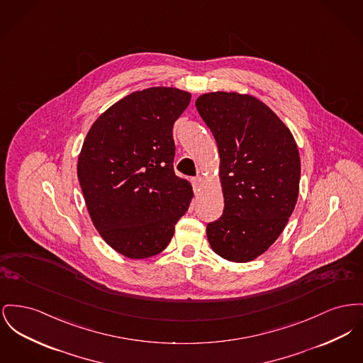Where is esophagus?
I'll use <instances>...</instances> for the list:
<instances>
[{
	"label": "esophagus",
	"mask_w": 363,
	"mask_h": 363,
	"mask_svg": "<svg viewBox=\"0 0 363 363\" xmlns=\"http://www.w3.org/2000/svg\"><path fill=\"white\" fill-rule=\"evenodd\" d=\"M201 181H203L201 177H194V178H192V185L194 191H197L201 186Z\"/></svg>",
	"instance_id": "obj_1"
}]
</instances>
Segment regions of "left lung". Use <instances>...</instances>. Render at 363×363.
Returning a JSON list of instances; mask_svg holds the SVG:
<instances>
[{
    "instance_id": "1",
    "label": "left lung",
    "mask_w": 363,
    "mask_h": 363,
    "mask_svg": "<svg viewBox=\"0 0 363 363\" xmlns=\"http://www.w3.org/2000/svg\"><path fill=\"white\" fill-rule=\"evenodd\" d=\"M213 131L225 199L223 213L207 225L215 254L250 262L276 241L298 196L300 156L289 128L248 94L215 91L196 100Z\"/></svg>"
}]
</instances>
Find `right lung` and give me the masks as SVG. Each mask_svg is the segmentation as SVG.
Returning a JSON list of instances; mask_svg holds the SVG:
<instances>
[{
    "label": "right lung",
    "instance_id": "right-lung-1",
    "mask_svg": "<svg viewBox=\"0 0 363 363\" xmlns=\"http://www.w3.org/2000/svg\"><path fill=\"white\" fill-rule=\"evenodd\" d=\"M191 103L175 87L134 91L108 108L86 135L78 179L93 225L131 259L157 255L192 200L174 172L172 128Z\"/></svg>",
    "mask_w": 363,
    "mask_h": 363
}]
</instances>
